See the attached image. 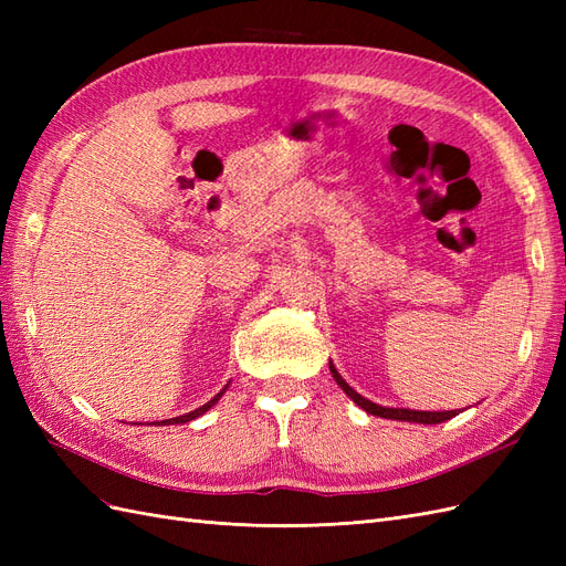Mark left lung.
Wrapping results in <instances>:
<instances>
[{
	"instance_id": "left-lung-1",
	"label": "left lung",
	"mask_w": 566,
	"mask_h": 566,
	"mask_svg": "<svg viewBox=\"0 0 566 566\" xmlns=\"http://www.w3.org/2000/svg\"><path fill=\"white\" fill-rule=\"evenodd\" d=\"M331 373H333L335 382L347 391V397H349L354 403L361 406V408L366 410V413H370V416L387 418V420L420 422V424H439V422H443V420H451L453 416H458V413H453V410H441V413H434V410H408V408H385V406H378V403H373V401L364 399L361 394L354 391L345 380H342V375L335 370L333 364H331Z\"/></svg>"
}]
</instances>
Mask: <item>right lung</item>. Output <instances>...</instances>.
<instances>
[{
    "instance_id": "right-lung-1",
    "label": "right lung",
    "mask_w": 566,
    "mask_h": 566,
    "mask_svg": "<svg viewBox=\"0 0 566 566\" xmlns=\"http://www.w3.org/2000/svg\"><path fill=\"white\" fill-rule=\"evenodd\" d=\"M227 389V387H224ZM224 389H221L219 394H217V397L214 399H210L208 403H205V406H200V408H196V410H191V413H186V416H179V418H172V420H163V424H169V422H175V424H179V422H188V420H196L198 416H202L205 413V410H208V408H212L217 401H219V397H221V394H224ZM156 424H160V422H156Z\"/></svg>"
}]
</instances>
